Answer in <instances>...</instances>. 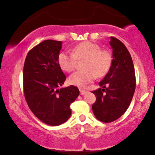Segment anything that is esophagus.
<instances>
[{
    "mask_svg": "<svg viewBox=\"0 0 155 155\" xmlns=\"http://www.w3.org/2000/svg\"><path fill=\"white\" fill-rule=\"evenodd\" d=\"M80 94L81 95H84V94H86L87 92V90H81V89H80Z\"/></svg>",
    "mask_w": 155,
    "mask_h": 155,
    "instance_id": "esophagus-1",
    "label": "esophagus"
}]
</instances>
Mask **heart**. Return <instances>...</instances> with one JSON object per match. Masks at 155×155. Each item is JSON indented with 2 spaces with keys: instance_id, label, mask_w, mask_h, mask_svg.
Masks as SVG:
<instances>
[{
  "instance_id": "heart-1",
  "label": "heart",
  "mask_w": 155,
  "mask_h": 155,
  "mask_svg": "<svg viewBox=\"0 0 155 155\" xmlns=\"http://www.w3.org/2000/svg\"><path fill=\"white\" fill-rule=\"evenodd\" d=\"M85 60L84 70L74 72L69 77V82L77 87H85L95 79L104 76L109 69L111 55L106 50H101L99 45L91 41H84L72 49V52L62 51L58 56V63L63 71L71 72L76 68L77 60Z\"/></svg>"
}]
</instances>
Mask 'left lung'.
<instances>
[{
	"label": "left lung",
	"instance_id": "8db88e82",
	"mask_svg": "<svg viewBox=\"0 0 155 155\" xmlns=\"http://www.w3.org/2000/svg\"><path fill=\"white\" fill-rule=\"evenodd\" d=\"M111 65L106 76L99 82L102 88L92 91L96 101L92 108L96 118L111 122L122 117L128 108L136 89V75L129 51L119 39L110 37Z\"/></svg>",
	"mask_w": 155,
	"mask_h": 155
}]
</instances>
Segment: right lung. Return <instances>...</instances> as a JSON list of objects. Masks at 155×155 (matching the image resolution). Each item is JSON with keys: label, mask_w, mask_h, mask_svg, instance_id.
<instances>
[{"label": "right lung", "mask_w": 155, "mask_h": 155, "mask_svg": "<svg viewBox=\"0 0 155 155\" xmlns=\"http://www.w3.org/2000/svg\"><path fill=\"white\" fill-rule=\"evenodd\" d=\"M62 41L45 40L27 54L23 68V88L28 106L45 124L58 126L70 118V105L79 95L76 87L59 88L66 76L58 56Z\"/></svg>", "instance_id": "right-lung-1"}]
</instances>
